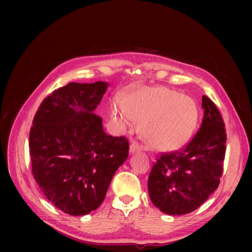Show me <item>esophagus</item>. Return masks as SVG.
I'll return each instance as SVG.
<instances>
[{
  "instance_id": "34e87169",
  "label": "esophagus",
  "mask_w": 252,
  "mask_h": 252,
  "mask_svg": "<svg viewBox=\"0 0 252 252\" xmlns=\"http://www.w3.org/2000/svg\"><path fill=\"white\" fill-rule=\"evenodd\" d=\"M140 150H141V146L139 145V143L132 142L130 144V147H129V151H130L131 154H134V152H139Z\"/></svg>"
}]
</instances>
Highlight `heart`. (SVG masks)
I'll list each match as a JSON object with an SVG mask.
<instances>
[{"label":"heart","mask_w":252,"mask_h":252,"mask_svg":"<svg viewBox=\"0 0 252 252\" xmlns=\"http://www.w3.org/2000/svg\"><path fill=\"white\" fill-rule=\"evenodd\" d=\"M114 123L125 127L131 118L141 122L143 139L157 150L179 149L192 135L199 118L191 97L181 95L166 87H142L128 91L123 104L110 105Z\"/></svg>","instance_id":"obj_1"}]
</instances>
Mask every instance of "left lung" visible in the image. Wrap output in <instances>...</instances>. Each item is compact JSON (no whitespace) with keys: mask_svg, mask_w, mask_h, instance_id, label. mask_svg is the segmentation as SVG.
<instances>
[{"mask_svg":"<svg viewBox=\"0 0 252 252\" xmlns=\"http://www.w3.org/2000/svg\"><path fill=\"white\" fill-rule=\"evenodd\" d=\"M204 117L199 130L184 148L161 154L148 178L151 202L169 216L192 212L219 187L226 152L222 116L203 95Z\"/></svg>","mask_w":252,"mask_h":252,"instance_id":"1","label":"left lung"}]
</instances>
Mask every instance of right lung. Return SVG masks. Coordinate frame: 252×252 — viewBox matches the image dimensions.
Returning a JSON list of instances; mask_svg holds the SVG:
<instances>
[{"label":"right lung","instance_id":"add662e5","mask_svg":"<svg viewBox=\"0 0 252 252\" xmlns=\"http://www.w3.org/2000/svg\"><path fill=\"white\" fill-rule=\"evenodd\" d=\"M108 84L69 83L44 98L29 132L32 174L41 191L70 216L95 210L128 158L125 136L103 130L94 113Z\"/></svg>","mask_w":252,"mask_h":252}]
</instances>
